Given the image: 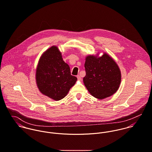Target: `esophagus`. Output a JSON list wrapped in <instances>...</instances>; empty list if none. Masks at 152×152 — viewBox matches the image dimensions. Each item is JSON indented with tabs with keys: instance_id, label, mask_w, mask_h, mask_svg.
Listing matches in <instances>:
<instances>
[{
	"instance_id": "esophagus-1",
	"label": "esophagus",
	"mask_w": 152,
	"mask_h": 152,
	"mask_svg": "<svg viewBox=\"0 0 152 152\" xmlns=\"http://www.w3.org/2000/svg\"><path fill=\"white\" fill-rule=\"evenodd\" d=\"M77 79H78L79 80H81V79H82V77H80V75H77Z\"/></svg>"
}]
</instances>
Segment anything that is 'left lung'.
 <instances>
[{
    "mask_svg": "<svg viewBox=\"0 0 152 152\" xmlns=\"http://www.w3.org/2000/svg\"><path fill=\"white\" fill-rule=\"evenodd\" d=\"M86 76L83 82L93 96L103 99L116 93L121 82V70L107 54L99 58L88 56L85 63Z\"/></svg>",
    "mask_w": 152,
    "mask_h": 152,
    "instance_id": "left-lung-1",
    "label": "left lung"
}]
</instances>
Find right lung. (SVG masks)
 <instances>
[{
    "label": "right lung",
    "instance_id": "right-lung-1",
    "mask_svg": "<svg viewBox=\"0 0 152 152\" xmlns=\"http://www.w3.org/2000/svg\"><path fill=\"white\" fill-rule=\"evenodd\" d=\"M36 80L42 93L58 101L67 95L77 77L71 75L70 67L63 61L58 48L52 46L39 61Z\"/></svg>",
    "mask_w": 152,
    "mask_h": 152
}]
</instances>
